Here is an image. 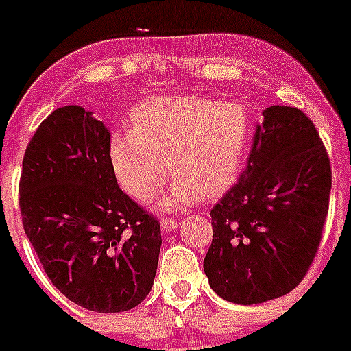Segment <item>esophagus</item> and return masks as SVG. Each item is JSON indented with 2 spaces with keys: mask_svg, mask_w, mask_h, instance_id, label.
I'll use <instances>...</instances> for the list:
<instances>
[{
  "mask_svg": "<svg viewBox=\"0 0 351 351\" xmlns=\"http://www.w3.org/2000/svg\"><path fill=\"white\" fill-rule=\"evenodd\" d=\"M159 224H161V229L165 232L175 231V229L178 228V222H176V219H171V217H161Z\"/></svg>",
  "mask_w": 351,
  "mask_h": 351,
  "instance_id": "obj_1",
  "label": "esophagus"
}]
</instances>
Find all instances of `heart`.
<instances>
[{"instance_id": "obj_1", "label": "heart", "mask_w": 351, "mask_h": 351, "mask_svg": "<svg viewBox=\"0 0 351 351\" xmlns=\"http://www.w3.org/2000/svg\"><path fill=\"white\" fill-rule=\"evenodd\" d=\"M251 139L243 105L202 95L149 97L130 112V132H115L108 156L117 182L147 202L169 173L171 189L159 198L180 208L221 197L241 173Z\"/></svg>"}]
</instances>
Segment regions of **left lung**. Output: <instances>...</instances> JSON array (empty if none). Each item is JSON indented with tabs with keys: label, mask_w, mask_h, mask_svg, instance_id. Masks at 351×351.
I'll list each match as a JSON object with an SVG mask.
<instances>
[{
	"label": "left lung",
	"mask_w": 351,
	"mask_h": 351,
	"mask_svg": "<svg viewBox=\"0 0 351 351\" xmlns=\"http://www.w3.org/2000/svg\"><path fill=\"white\" fill-rule=\"evenodd\" d=\"M329 192L331 165L311 119L293 107L263 110L246 169L210 210L212 290L251 306L295 289L319 247Z\"/></svg>",
	"instance_id": "1"
}]
</instances>
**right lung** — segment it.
<instances>
[{
    "instance_id": "obj_1",
    "label": "right lung",
    "mask_w": 351,
    "mask_h": 351,
    "mask_svg": "<svg viewBox=\"0 0 351 351\" xmlns=\"http://www.w3.org/2000/svg\"><path fill=\"white\" fill-rule=\"evenodd\" d=\"M108 144L91 112L54 110L28 143L19 186L25 234L47 277L95 313L139 306L161 250L159 221L119 189Z\"/></svg>"
}]
</instances>
